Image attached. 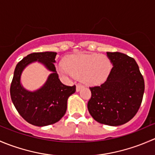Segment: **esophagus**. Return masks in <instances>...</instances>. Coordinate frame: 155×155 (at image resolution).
I'll use <instances>...</instances> for the list:
<instances>
[{
  "instance_id": "obj_1",
  "label": "esophagus",
  "mask_w": 155,
  "mask_h": 155,
  "mask_svg": "<svg viewBox=\"0 0 155 155\" xmlns=\"http://www.w3.org/2000/svg\"><path fill=\"white\" fill-rule=\"evenodd\" d=\"M82 87H83V85H81V84H77V85H76V91H79Z\"/></svg>"
}]
</instances>
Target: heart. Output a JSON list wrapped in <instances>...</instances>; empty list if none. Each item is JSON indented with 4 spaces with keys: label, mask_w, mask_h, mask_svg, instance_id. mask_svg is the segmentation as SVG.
<instances>
[{
    "label": "heart",
    "mask_w": 155,
    "mask_h": 155,
    "mask_svg": "<svg viewBox=\"0 0 155 155\" xmlns=\"http://www.w3.org/2000/svg\"><path fill=\"white\" fill-rule=\"evenodd\" d=\"M111 70V62L107 56L97 54H79L69 56L64 64H60L58 71L64 77L81 78L87 85L104 82Z\"/></svg>",
    "instance_id": "1"
}]
</instances>
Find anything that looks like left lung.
<instances>
[{"instance_id":"8db88e82","label":"left lung","mask_w":155,"mask_h":155,"mask_svg":"<svg viewBox=\"0 0 155 155\" xmlns=\"http://www.w3.org/2000/svg\"><path fill=\"white\" fill-rule=\"evenodd\" d=\"M112 67L105 82L90 87L87 109L94 119L110 126L124 124L138 112L145 82L138 64L124 53L107 52Z\"/></svg>"}]
</instances>
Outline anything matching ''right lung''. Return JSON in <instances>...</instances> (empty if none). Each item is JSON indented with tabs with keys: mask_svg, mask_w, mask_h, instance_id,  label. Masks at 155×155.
<instances>
[{
	"mask_svg": "<svg viewBox=\"0 0 155 155\" xmlns=\"http://www.w3.org/2000/svg\"><path fill=\"white\" fill-rule=\"evenodd\" d=\"M56 52H34L17 64L10 85V96L19 115L33 125L43 127L60 121L67 111L69 97L76 91V85H64L58 79L54 63ZM41 62L53 72L45 85L39 90L31 92L20 84L22 70L34 61Z\"/></svg>",
	"mask_w": 155,
	"mask_h": 155,
	"instance_id": "right-lung-1",
	"label": "right lung"
}]
</instances>
